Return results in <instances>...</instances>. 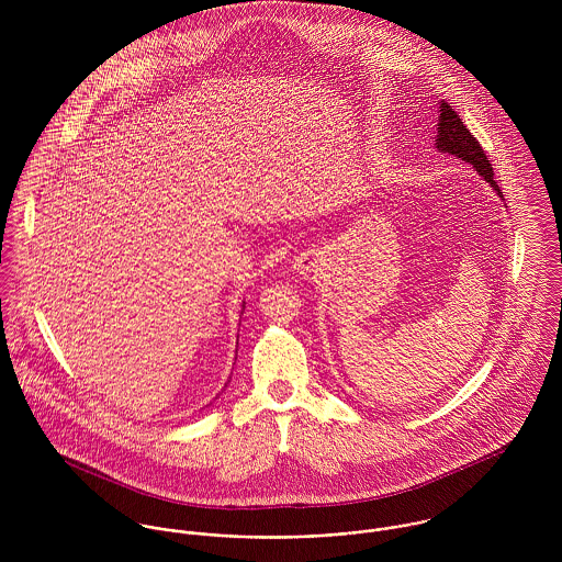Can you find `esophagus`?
<instances>
[{"mask_svg": "<svg viewBox=\"0 0 562 562\" xmlns=\"http://www.w3.org/2000/svg\"><path fill=\"white\" fill-rule=\"evenodd\" d=\"M321 268V259H318V255H314V252H301L296 259H294V270H299L301 274H312V272H316Z\"/></svg>", "mask_w": 562, "mask_h": 562, "instance_id": "1", "label": "esophagus"}]
</instances>
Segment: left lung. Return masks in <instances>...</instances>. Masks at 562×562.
<instances>
[{"label":"left lung","instance_id":"1","mask_svg":"<svg viewBox=\"0 0 562 562\" xmlns=\"http://www.w3.org/2000/svg\"><path fill=\"white\" fill-rule=\"evenodd\" d=\"M435 147H437L439 154H450L454 158H461V160L472 164L482 179L502 196V192H499V188L493 179V168L488 164V158L484 156L479 140L470 134V130L463 125L459 114L446 101H439V121H437Z\"/></svg>","mask_w":562,"mask_h":562}]
</instances>
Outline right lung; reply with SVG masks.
Masks as SVG:
<instances>
[{
    "label": "right lung",
    "mask_w": 562,
    "mask_h": 562,
    "mask_svg": "<svg viewBox=\"0 0 562 562\" xmlns=\"http://www.w3.org/2000/svg\"><path fill=\"white\" fill-rule=\"evenodd\" d=\"M241 314H244V303H241ZM236 352H238V350H236ZM229 379H232V376H229Z\"/></svg>",
    "instance_id": "1"
}]
</instances>
